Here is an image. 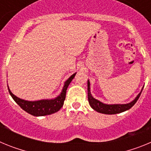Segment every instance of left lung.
<instances>
[{"instance_id": "obj_1", "label": "left lung", "mask_w": 151, "mask_h": 151, "mask_svg": "<svg viewBox=\"0 0 151 151\" xmlns=\"http://www.w3.org/2000/svg\"><path fill=\"white\" fill-rule=\"evenodd\" d=\"M141 91L136 97L135 99L129 104H105L101 103V101L94 99V97H92L90 91V82L89 81H88V99L89 104L94 110L98 113H104V114H116V113H120L125 110H129L137 102L141 95Z\"/></svg>"}]
</instances>
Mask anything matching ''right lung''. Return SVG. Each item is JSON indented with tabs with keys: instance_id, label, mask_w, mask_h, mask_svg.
I'll return each instance as SVG.
<instances>
[{
	"instance_id": "1",
	"label": "right lung",
	"mask_w": 151,
	"mask_h": 151,
	"mask_svg": "<svg viewBox=\"0 0 151 151\" xmlns=\"http://www.w3.org/2000/svg\"><path fill=\"white\" fill-rule=\"evenodd\" d=\"M76 74V73H74L73 76H71L68 78L67 81L65 82V85H64L61 94L58 97H56L55 99L41 100V101H24V100L16 97L9 88H8V91H9V93L11 95V97H13V99L16 101L17 104L20 106L22 110L27 112L31 115L35 116L50 115L52 113L59 111L61 109V107L63 105L65 98H66V93L68 86L72 82V80L74 78Z\"/></svg>"
}]
</instances>
